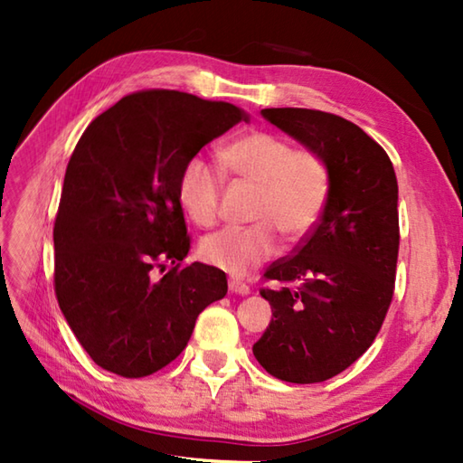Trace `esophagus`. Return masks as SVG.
<instances>
[{
	"instance_id": "esophagus-1",
	"label": "esophagus",
	"mask_w": 463,
	"mask_h": 463,
	"mask_svg": "<svg viewBox=\"0 0 463 463\" xmlns=\"http://www.w3.org/2000/svg\"><path fill=\"white\" fill-rule=\"evenodd\" d=\"M229 290L234 294H241V297H247V294H250V288L247 287V284L241 280H234V279L229 280Z\"/></svg>"
}]
</instances>
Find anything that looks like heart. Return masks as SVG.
<instances>
[{
	"mask_svg": "<svg viewBox=\"0 0 463 463\" xmlns=\"http://www.w3.org/2000/svg\"><path fill=\"white\" fill-rule=\"evenodd\" d=\"M224 169L241 184L257 189L250 221L242 229H222L204 237L201 257L231 274H247L279 250V233L300 241L318 224L330 196V169L312 149H294L284 137L252 131L221 153ZM222 176L203 156L183 166L179 201L189 219L209 229L219 221Z\"/></svg>",
	"mask_w": 463,
	"mask_h": 463,
	"instance_id": "b5f03b06",
	"label": "heart"
}]
</instances>
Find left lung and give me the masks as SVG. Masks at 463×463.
<instances>
[{
  "label": "left lung",
  "instance_id": "8db88e82",
  "mask_svg": "<svg viewBox=\"0 0 463 463\" xmlns=\"http://www.w3.org/2000/svg\"><path fill=\"white\" fill-rule=\"evenodd\" d=\"M260 113L330 169L318 224L264 272L279 288L260 290L272 320L252 346L270 376L317 383L356 362L386 318L400 247L398 181L386 151L352 121L297 107Z\"/></svg>",
  "mask_w": 463,
  "mask_h": 463
}]
</instances>
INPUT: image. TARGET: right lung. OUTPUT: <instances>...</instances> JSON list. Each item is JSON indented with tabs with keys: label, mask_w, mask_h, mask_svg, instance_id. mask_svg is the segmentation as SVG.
I'll use <instances>...</instances> for the list:
<instances>
[{
	"label": "right lung",
	"mask_w": 463,
	"mask_h": 463,
	"mask_svg": "<svg viewBox=\"0 0 463 463\" xmlns=\"http://www.w3.org/2000/svg\"><path fill=\"white\" fill-rule=\"evenodd\" d=\"M249 115L224 101L149 90L95 117L69 159L53 226L55 297L91 360L143 378L184 350L226 274L191 249L179 176ZM166 263L172 269L164 272Z\"/></svg>",
	"instance_id": "1"
}]
</instances>
